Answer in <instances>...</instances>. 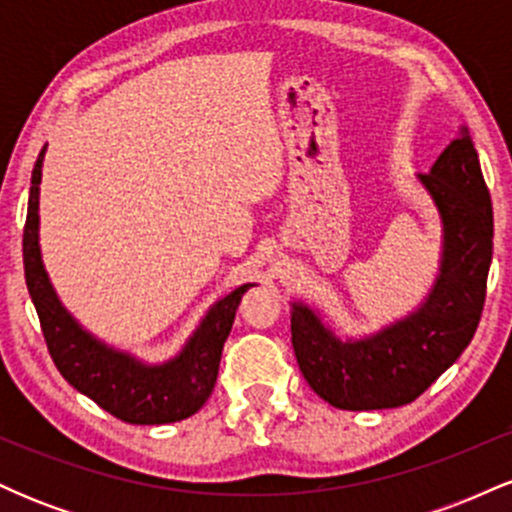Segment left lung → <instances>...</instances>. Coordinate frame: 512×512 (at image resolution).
<instances>
[{"mask_svg":"<svg viewBox=\"0 0 512 512\" xmlns=\"http://www.w3.org/2000/svg\"><path fill=\"white\" fill-rule=\"evenodd\" d=\"M443 219V260L426 303L366 339L342 342L293 303L291 344L303 378L337 409H392L424 395L477 332L493 252L491 195L462 127L431 173L419 175Z\"/></svg>","mask_w":512,"mask_h":512,"instance_id":"8db88e82","label":"left lung"}]
</instances>
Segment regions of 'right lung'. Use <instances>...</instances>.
<instances>
[{
	"mask_svg": "<svg viewBox=\"0 0 512 512\" xmlns=\"http://www.w3.org/2000/svg\"><path fill=\"white\" fill-rule=\"evenodd\" d=\"M45 146L35 161L23 226V269L26 286L38 310L40 330L62 378L81 395L127 424H173L192 416L207 402L219 375L223 342L231 334L243 293L252 284L238 286L209 310L185 349L163 366H146L129 354L110 349L93 334L81 330L52 289L40 260L38 195Z\"/></svg>",
	"mask_w": 512,
	"mask_h": 512,
	"instance_id": "1",
	"label": "right lung"
}]
</instances>
